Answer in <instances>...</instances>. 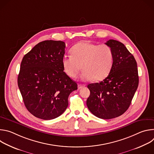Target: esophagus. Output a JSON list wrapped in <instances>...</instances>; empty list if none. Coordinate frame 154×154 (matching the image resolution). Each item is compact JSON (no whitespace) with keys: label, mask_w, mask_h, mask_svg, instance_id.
Wrapping results in <instances>:
<instances>
[{"label":"esophagus","mask_w":154,"mask_h":154,"mask_svg":"<svg viewBox=\"0 0 154 154\" xmlns=\"http://www.w3.org/2000/svg\"><path fill=\"white\" fill-rule=\"evenodd\" d=\"M85 85H82V84H79L78 85V89H81V88H83L84 86H85Z\"/></svg>","instance_id":"1"}]
</instances>
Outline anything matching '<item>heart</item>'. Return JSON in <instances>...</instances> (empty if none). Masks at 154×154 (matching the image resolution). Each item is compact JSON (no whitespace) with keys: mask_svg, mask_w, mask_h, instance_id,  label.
<instances>
[{"mask_svg":"<svg viewBox=\"0 0 154 154\" xmlns=\"http://www.w3.org/2000/svg\"><path fill=\"white\" fill-rule=\"evenodd\" d=\"M70 52L71 56L63 57L61 62L64 72L71 78H76L82 68V80L101 81L112 69L113 53L111 48L105 44L97 45L80 42L71 48Z\"/></svg>","mask_w":154,"mask_h":154,"instance_id":"heart-1","label":"heart"}]
</instances>
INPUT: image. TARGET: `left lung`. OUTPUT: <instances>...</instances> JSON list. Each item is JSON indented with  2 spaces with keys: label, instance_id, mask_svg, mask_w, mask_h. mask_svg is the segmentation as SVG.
Listing matches in <instances>:
<instances>
[{
  "label": "left lung",
  "instance_id": "obj_1",
  "mask_svg": "<svg viewBox=\"0 0 154 154\" xmlns=\"http://www.w3.org/2000/svg\"><path fill=\"white\" fill-rule=\"evenodd\" d=\"M105 45L113 51V67L103 81L88 85L90 95L86 105L96 117L109 119L127 111L137 90L139 77L137 61L124 44L109 39Z\"/></svg>",
  "mask_w": 154,
  "mask_h": 154
}]
</instances>
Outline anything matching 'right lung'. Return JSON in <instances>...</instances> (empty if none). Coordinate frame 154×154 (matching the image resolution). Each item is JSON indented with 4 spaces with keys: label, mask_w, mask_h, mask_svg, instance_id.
I'll list each match as a JSON object with an SVG mask.
<instances>
[{
    "label": "right lung",
    "mask_w": 154,
    "mask_h": 154,
    "mask_svg": "<svg viewBox=\"0 0 154 154\" xmlns=\"http://www.w3.org/2000/svg\"><path fill=\"white\" fill-rule=\"evenodd\" d=\"M65 43L39 42L21 61L17 84L24 105L36 118L50 120L60 116L68 106V97L77 84L63 71Z\"/></svg>",
    "instance_id": "1"
}]
</instances>
